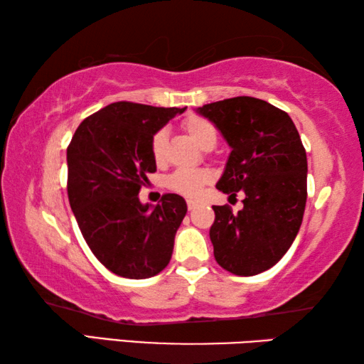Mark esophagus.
<instances>
[{
  "label": "esophagus",
  "mask_w": 364,
  "mask_h": 364,
  "mask_svg": "<svg viewBox=\"0 0 364 364\" xmlns=\"http://www.w3.org/2000/svg\"><path fill=\"white\" fill-rule=\"evenodd\" d=\"M197 205H199V202L193 200V199H188V208H189V210H193V208H196Z\"/></svg>",
  "instance_id": "esophagus-1"
}]
</instances>
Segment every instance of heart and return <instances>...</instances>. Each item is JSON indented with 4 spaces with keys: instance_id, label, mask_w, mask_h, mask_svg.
Here are the masks:
<instances>
[{
    "instance_id": "1",
    "label": "heart",
    "mask_w": 364,
    "mask_h": 364,
    "mask_svg": "<svg viewBox=\"0 0 364 364\" xmlns=\"http://www.w3.org/2000/svg\"><path fill=\"white\" fill-rule=\"evenodd\" d=\"M183 128L194 143L202 147V149H212L217 144L218 132L210 120L204 119L199 115H189L183 120ZM165 146H167V132L159 130L154 133L151 139V154L156 164L164 162ZM212 181V173L208 170H176L171 173L165 184L167 188L173 191L176 194L184 197H197L200 194L202 188Z\"/></svg>"
}]
</instances>
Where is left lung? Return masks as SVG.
<instances>
[{"label":"left lung","instance_id":"8db88e82","mask_svg":"<svg viewBox=\"0 0 364 364\" xmlns=\"http://www.w3.org/2000/svg\"><path fill=\"white\" fill-rule=\"evenodd\" d=\"M210 120L231 147L217 189L244 208L213 205L215 260L237 276H254L278 263L291 247L306 204V152L284 110L250 96L205 104Z\"/></svg>","mask_w":364,"mask_h":364}]
</instances>
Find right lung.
<instances>
[{
	"label": "right lung",
	"mask_w": 364,
	"mask_h": 364,
	"mask_svg": "<svg viewBox=\"0 0 364 364\" xmlns=\"http://www.w3.org/2000/svg\"><path fill=\"white\" fill-rule=\"evenodd\" d=\"M186 107L114 102L90 115L67 147V194L80 231L109 271L146 279L167 267L188 212L178 194L141 204L139 189L156 171L151 139Z\"/></svg>",
	"instance_id": "obj_1"
}]
</instances>
